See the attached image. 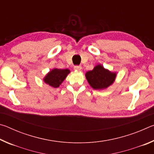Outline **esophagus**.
Returning a JSON list of instances; mask_svg holds the SVG:
<instances>
[{"instance_id": "1", "label": "esophagus", "mask_w": 154, "mask_h": 154, "mask_svg": "<svg viewBox=\"0 0 154 154\" xmlns=\"http://www.w3.org/2000/svg\"><path fill=\"white\" fill-rule=\"evenodd\" d=\"M74 69L75 70V71H82V66H75L74 67Z\"/></svg>"}]
</instances>
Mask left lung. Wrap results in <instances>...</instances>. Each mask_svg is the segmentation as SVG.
I'll return each instance as SVG.
<instances>
[{"label":"left lung","mask_w":154,"mask_h":154,"mask_svg":"<svg viewBox=\"0 0 154 154\" xmlns=\"http://www.w3.org/2000/svg\"><path fill=\"white\" fill-rule=\"evenodd\" d=\"M88 83L94 90H105L114 83L117 76L116 72H111L104 68L102 64L96 65L92 71L85 72Z\"/></svg>","instance_id":"left-lung-1"}]
</instances>
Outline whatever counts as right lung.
Instances as JSON below:
<instances>
[{
  "mask_svg": "<svg viewBox=\"0 0 154 154\" xmlns=\"http://www.w3.org/2000/svg\"><path fill=\"white\" fill-rule=\"evenodd\" d=\"M70 72L71 71L68 69H59L57 68H54L48 72L45 76L43 77V82L46 84L54 88H58Z\"/></svg>",
  "mask_w": 154,
  "mask_h": 154,
  "instance_id": "1",
  "label": "right lung"
}]
</instances>
